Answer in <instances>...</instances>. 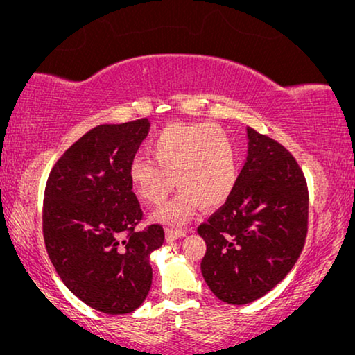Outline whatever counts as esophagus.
Here are the masks:
<instances>
[{
	"label": "esophagus",
	"mask_w": 355,
	"mask_h": 355,
	"mask_svg": "<svg viewBox=\"0 0 355 355\" xmlns=\"http://www.w3.org/2000/svg\"><path fill=\"white\" fill-rule=\"evenodd\" d=\"M166 241L168 242H173L179 239V237H184L186 236V231H181V230H173V227H166Z\"/></svg>",
	"instance_id": "1"
}]
</instances>
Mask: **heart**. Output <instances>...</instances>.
Wrapping results in <instances>:
<instances>
[{"mask_svg":"<svg viewBox=\"0 0 355 355\" xmlns=\"http://www.w3.org/2000/svg\"><path fill=\"white\" fill-rule=\"evenodd\" d=\"M150 157H135L129 179L140 200L159 205L174 189L181 193L158 213V220L181 225L197 203L215 208L230 197L237 176L236 150L230 135L210 123H176L148 145Z\"/></svg>","mask_w":355,"mask_h":355,"instance_id":"1","label":"heart"}]
</instances>
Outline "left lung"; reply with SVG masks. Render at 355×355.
<instances>
[{
  "mask_svg": "<svg viewBox=\"0 0 355 355\" xmlns=\"http://www.w3.org/2000/svg\"><path fill=\"white\" fill-rule=\"evenodd\" d=\"M249 155L225 202L197 232L200 270L211 293L232 305L270 293L293 270L309 230V189L286 147L247 129Z\"/></svg>",
  "mask_w": 355,
  "mask_h": 355,
  "instance_id": "8db88e82",
  "label": "left lung"
}]
</instances>
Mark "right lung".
<instances>
[{"mask_svg":"<svg viewBox=\"0 0 355 355\" xmlns=\"http://www.w3.org/2000/svg\"><path fill=\"white\" fill-rule=\"evenodd\" d=\"M147 118L101 124L53 166L43 198V239L56 273L76 297L108 315L134 312L152 286L150 254L162 225L137 230L144 211L129 164L147 137Z\"/></svg>","mask_w":355,"mask_h":355,"instance_id":"1","label":"right lung"}]
</instances>
